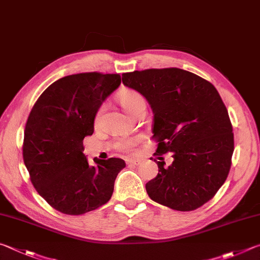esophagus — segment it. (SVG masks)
<instances>
[{
    "mask_svg": "<svg viewBox=\"0 0 260 260\" xmlns=\"http://www.w3.org/2000/svg\"><path fill=\"white\" fill-rule=\"evenodd\" d=\"M127 165H133V166H139L140 163H142V160H136V158H131V160H127L126 161Z\"/></svg>",
    "mask_w": 260,
    "mask_h": 260,
    "instance_id": "34e87169",
    "label": "esophagus"
}]
</instances>
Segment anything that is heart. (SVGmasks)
I'll return each instance as SVG.
<instances>
[{"label":"heart","instance_id":"obj_1","mask_svg":"<svg viewBox=\"0 0 260 260\" xmlns=\"http://www.w3.org/2000/svg\"><path fill=\"white\" fill-rule=\"evenodd\" d=\"M117 100L124 111L135 117L142 111H146V100L144 95L136 90H123L117 94ZM100 113V112H99ZM138 142V139H123L118 144V147L124 151H131Z\"/></svg>","mask_w":260,"mask_h":260}]
</instances>
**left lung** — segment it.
<instances>
[{
    "mask_svg": "<svg viewBox=\"0 0 260 260\" xmlns=\"http://www.w3.org/2000/svg\"><path fill=\"white\" fill-rule=\"evenodd\" d=\"M122 82L153 109L154 155L174 153L168 168L157 162V176L146 184L148 197L178 211L210 201L229 176L234 151L233 127L217 89L176 67L123 73Z\"/></svg>",
    "mask_w": 260,
    "mask_h": 260,
    "instance_id": "obj_1",
    "label": "left lung"
}]
</instances>
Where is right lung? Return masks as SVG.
Returning <instances> with one entry per match:
<instances>
[{
	"label": "right lung",
	"instance_id": "1",
	"mask_svg": "<svg viewBox=\"0 0 260 260\" xmlns=\"http://www.w3.org/2000/svg\"><path fill=\"white\" fill-rule=\"evenodd\" d=\"M120 84V74L68 75L49 85L31 108L22 157L35 189L58 211L83 215L112 198L114 181L125 162L94 158L95 166H90L83 139L93 134L95 114Z\"/></svg>",
	"mask_w": 260,
	"mask_h": 260
}]
</instances>
